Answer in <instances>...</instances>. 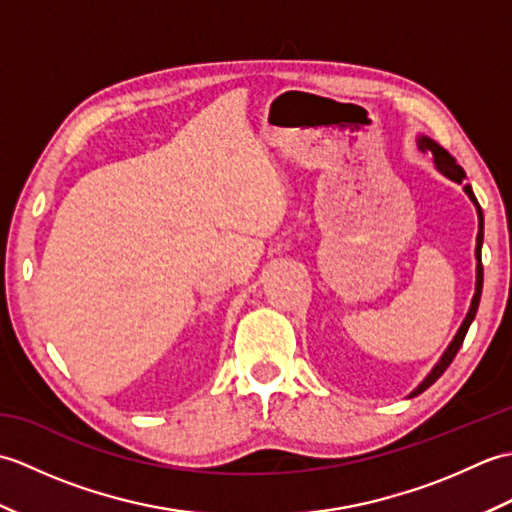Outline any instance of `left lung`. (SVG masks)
<instances>
[{
    "mask_svg": "<svg viewBox=\"0 0 512 512\" xmlns=\"http://www.w3.org/2000/svg\"><path fill=\"white\" fill-rule=\"evenodd\" d=\"M418 147L422 149V151H431L433 154V158H436V167L444 173V176L447 178H451V180H455V182H464V178H466V173H464V169L458 165V162H455V158L449 154L447 149L444 147H440L438 143H433L431 138H427V136H422L420 140H418ZM464 191L469 193V198L475 202V206H477V213H480V233H477V248H475V257H477V281H475V297H473V301H471V310H469V314H466V319H464V323H462V328H460V332L455 334V339H453V343L449 345V350L444 352V356L440 358V363L433 367V372L422 380L420 383V387L413 391L411 396H418V394H422L424 389H429L433 383H436V380L447 372V367L453 363V358H455V354L460 352V347H462V343H464V336H466V332H469V328H471V323H473V319H475V314H477V306H480V297H482V284H484V266H482V242H484V215H482V209H480V204H477V198L473 195V189H471V184H466L464 187Z\"/></svg>",
    "mask_w": 512,
    "mask_h": 512,
    "instance_id": "1",
    "label": "left lung"
}]
</instances>
